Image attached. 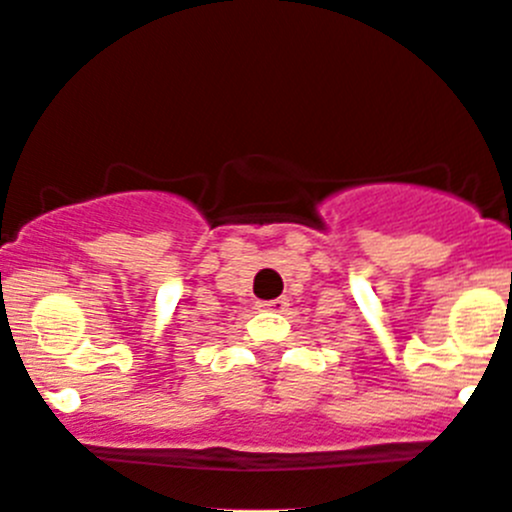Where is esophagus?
<instances>
[{
  "label": "esophagus",
  "mask_w": 512,
  "mask_h": 512,
  "mask_svg": "<svg viewBox=\"0 0 512 512\" xmlns=\"http://www.w3.org/2000/svg\"><path fill=\"white\" fill-rule=\"evenodd\" d=\"M285 306H288V301H285V298H273V301H262L260 311L280 313V311H285Z\"/></svg>",
  "instance_id": "esophagus-1"
}]
</instances>
